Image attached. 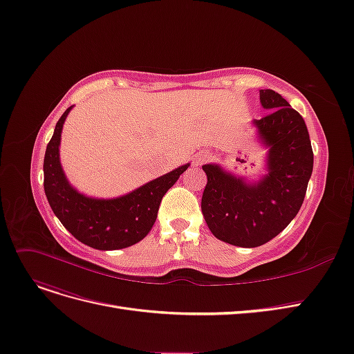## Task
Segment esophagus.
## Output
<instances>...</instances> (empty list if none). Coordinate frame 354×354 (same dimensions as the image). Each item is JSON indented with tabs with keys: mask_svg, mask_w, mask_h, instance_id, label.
Here are the masks:
<instances>
[{
	"mask_svg": "<svg viewBox=\"0 0 354 354\" xmlns=\"http://www.w3.org/2000/svg\"><path fill=\"white\" fill-rule=\"evenodd\" d=\"M211 158H212V153H209V152H198L196 155L193 156V164L194 165H202L203 162L209 161Z\"/></svg>",
	"mask_w": 354,
	"mask_h": 354,
	"instance_id": "esophagus-1",
	"label": "esophagus"
}]
</instances>
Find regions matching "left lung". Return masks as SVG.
<instances>
[{"instance_id":"1","label":"left lung","mask_w":354,"mask_h":354,"mask_svg":"<svg viewBox=\"0 0 354 354\" xmlns=\"http://www.w3.org/2000/svg\"><path fill=\"white\" fill-rule=\"evenodd\" d=\"M261 105L274 111L253 120L256 139L266 151V174L246 180L218 164L202 165L208 183L202 214L211 233L228 245L258 248L291 223L306 194L313 152L303 117L281 95L259 91Z\"/></svg>"}]
</instances>
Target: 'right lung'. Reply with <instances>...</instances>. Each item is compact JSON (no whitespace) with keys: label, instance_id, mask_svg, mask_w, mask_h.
Instances as JSON below:
<instances>
[{"label":"right lung","instance_id":"add662e5","mask_svg":"<svg viewBox=\"0 0 354 354\" xmlns=\"http://www.w3.org/2000/svg\"><path fill=\"white\" fill-rule=\"evenodd\" d=\"M67 108L55 126L44 158V189L55 216L83 245L98 250H117L136 245L149 233L169 187L190 164L113 199L91 198L70 185L59 162V143Z\"/></svg>","mask_w":354,"mask_h":354}]
</instances>
